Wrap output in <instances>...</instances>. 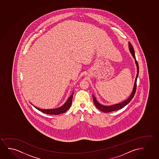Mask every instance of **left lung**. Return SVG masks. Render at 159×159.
<instances>
[{"instance_id": "1", "label": "left lung", "mask_w": 159, "mask_h": 159, "mask_svg": "<svg viewBox=\"0 0 159 159\" xmlns=\"http://www.w3.org/2000/svg\"><path fill=\"white\" fill-rule=\"evenodd\" d=\"M128 43H129V52H130V53L132 54V57H133L134 60H135V64H136V68H137V74H136L135 79V82H134V87H133V91H132L130 95H129V97H128V98L125 100H124V101L121 102H119V103H116V104H114V105H111L110 106L103 105L102 104H100L98 101H97V99H96L95 96L93 95V102H94V103L95 106L98 109H100V111H103L105 113H108V112L115 111L119 110V109H122V108H124L125 106H126L132 100V99L133 98V97H134V95H135V92H136V81H137V78L138 77L139 68L138 63L137 62L136 58H135V52H134L133 47L132 46V44L129 42Z\"/></svg>"}]
</instances>
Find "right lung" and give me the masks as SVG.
Wrapping results in <instances>:
<instances>
[{
  "label": "right lung",
  "instance_id": "1",
  "mask_svg": "<svg viewBox=\"0 0 159 159\" xmlns=\"http://www.w3.org/2000/svg\"><path fill=\"white\" fill-rule=\"evenodd\" d=\"M73 95V92L72 94L70 95V97L68 98L67 101L65 102L63 105L60 106L59 107L53 108V109H41L37 107L34 106H33L34 107L39 110V111L43 112V113L47 114H53V115H58L60 114L64 113L68 110L72 104V100ZM32 104V103H31Z\"/></svg>",
  "mask_w": 159,
  "mask_h": 159
}]
</instances>
